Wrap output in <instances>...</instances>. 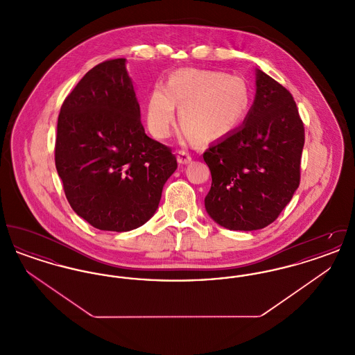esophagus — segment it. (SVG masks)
<instances>
[{
    "label": "esophagus",
    "instance_id": "34e87169",
    "mask_svg": "<svg viewBox=\"0 0 355 355\" xmlns=\"http://www.w3.org/2000/svg\"><path fill=\"white\" fill-rule=\"evenodd\" d=\"M191 159H193V155L190 153L186 152V150H180L178 152V162L180 164H182V165L190 164Z\"/></svg>",
    "mask_w": 355,
    "mask_h": 355
}]
</instances>
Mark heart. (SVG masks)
Wrapping results in <instances>:
<instances>
[{
  "label": "heart",
  "instance_id": "heart-1",
  "mask_svg": "<svg viewBox=\"0 0 355 355\" xmlns=\"http://www.w3.org/2000/svg\"><path fill=\"white\" fill-rule=\"evenodd\" d=\"M181 106L182 135L191 139H216L233 132L245 119L250 94L243 80L217 70L181 69L166 86L155 85L146 105V122L154 137L166 138Z\"/></svg>",
  "mask_w": 355,
  "mask_h": 355
}]
</instances>
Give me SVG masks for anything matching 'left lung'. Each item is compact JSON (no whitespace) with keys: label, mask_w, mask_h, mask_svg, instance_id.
Wrapping results in <instances>:
<instances>
[{"label":"left lung","mask_w":355,"mask_h":355,"mask_svg":"<svg viewBox=\"0 0 355 355\" xmlns=\"http://www.w3.org/2000/svg\"><path fill=\"white\" fill-rule=\"evenodd\" d=\"M245 122L203 153L211 173L207 214L230 230H258L278 218L301 180L304 122L285 86L257 70Z\"/></svg>","instance_id":"1"}]
</instances>
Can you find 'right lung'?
<instances>
[{"label":"right lung","instance_id":"right-lung-1","mask_svg":"<svg viewBox=\"0 0 355 355\" xmlns=\"http://www.w3.org/2000/svg\"><path fill=\"white\" fill-rule=\"evenodd\" d=\"M125 58L90 69L61 106L54 161L71 209L93 227L129 232L155 213L177 169L141 123Z\"/></svg>","mask_w":355,"mask_h":355}]
</instances>
